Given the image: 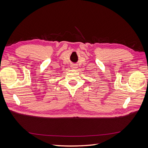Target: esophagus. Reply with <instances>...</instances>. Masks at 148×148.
<instances>
[{
  "mask_svg": "<svg viewBox=\"0 0 148 148\" xmlns=\"http://www.w3.org/2000/svg\"><path fill=\"white\" fill-rule=\"evenodd\" d=\"M71 69H76L77 68V66L76 65H75V64H73V65H71Z\"/></svg>",
  "mask_w": 148,
  "mask_h": 148,
  "instance_id": "esophagus-1",
  "label": "esophagus"
}]
</instances>
